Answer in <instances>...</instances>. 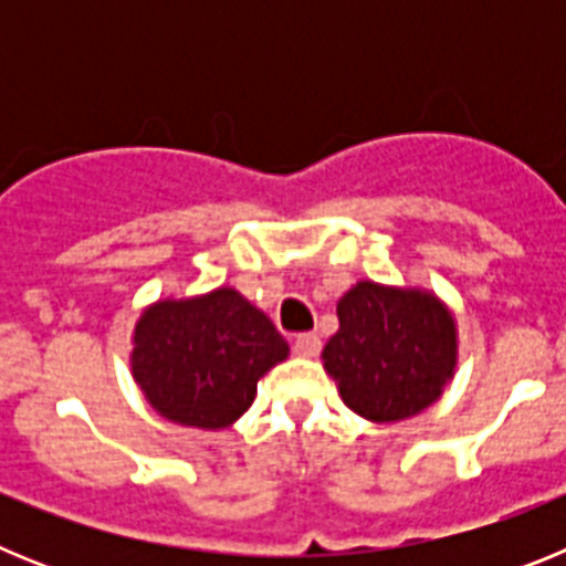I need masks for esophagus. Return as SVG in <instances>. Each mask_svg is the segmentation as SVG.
Masks as SVG:
<instances>
[{
    "label": "esophagus",
    "mask_w": 566,
    "mask_h": 566,
    "mask_svg": "<svg viewBox=\"0 0 566 566\" xmlns=\"http://www.w3.org/2000/svg\"><path fill=\"white\" fill-rule=\"evenodd\" d=\"M319 345L323 343H319L317 334H297V337H294V354H297V357H317Z\"/></svg>",
    "instance_id": "esophagus-1"
}]
</instances>
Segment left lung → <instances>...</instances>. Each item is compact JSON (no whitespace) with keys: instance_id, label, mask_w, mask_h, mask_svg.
Masks as SVG:
<instances>
[{"instance_id":"left-lung-1","label":"left lung","mask_w":566,"mask_h":566,"mask_svg":"<svg viewBox=\"0 0 566 566\" xmlns=\"http://www.w3.org/2000/svg\"><path fill=\"white\" fill-rule=\"evenodd\" d=\"M337 317L323 368L354 413L399 422L442 397L457 371L459 334L437 294L359 280L339 297Z\"/></svg>"}]
</instances>
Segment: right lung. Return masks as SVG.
<instances>
[{
	"label": "right lung",
	"mask_w": 566,
	"mask_h": 566,
	"mask_svg": "<svg viewBox=\"0 0 566 566\" xmlns=\"http://www.w3.org/2000/svg\"><path fill=\"white\" fill-rule=\"evenodd\" d=\"M289 357L266 314L234 289L147 306L133 332V379L164 419L221 431L249 411L258 379Z\"/></svg>",
	"instance_id": "add662e5"
}]
</instances>
